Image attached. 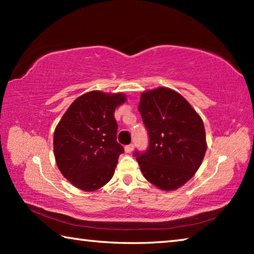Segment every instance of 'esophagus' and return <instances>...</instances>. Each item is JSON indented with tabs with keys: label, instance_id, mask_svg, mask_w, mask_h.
Returning <instances> with one entry per match:
<instances>
[{
	"label": "esophagus",
	"instance_id": "34e87169",
	"mask_svg": "<svg viewBox=\"0 0 254 254\" xmlns=\"http://www.w3.org/2000/svg\"><path fill=\"white\" fill-rule=\"evenodd\" d=\"M133 148H134V145L133 144H127V145H126V148L124 149H126L127 153H131L133 151Z\"/></svg>",
	"mask_w": 254,
	"mask_h": 254
}]
</instances>
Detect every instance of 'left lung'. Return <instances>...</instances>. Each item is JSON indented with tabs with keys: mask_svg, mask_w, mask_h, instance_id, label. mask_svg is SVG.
<instances>
[{
	"mask_svg": "<svg viewBox=\"0 0 254 254\" xmlns=\"http://www.w3.org/2000/svg\"><path fill=\"white\" fill-rule=\"evenodd\" d=\"M139 110L149 133V148L134 152L144 178L161 190L184 186L201 165L207 143L203 120L174 89L143 92Z\"/></svg>",
	"mask_w": 254,
	"mask_h": 254,
	"instance_id": "8db88e82",
	"label": "left lung"
}]
</instances>
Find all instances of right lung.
Masks as SVG:
<instances>
[{
	"label": "right lung",
	"instance_id": "right-lung-1",
	"mask_svg": "<svg viewBox=\"0 0 254 254\" xmlns=\"http://www.w3.org/2000/svg\"><path fill=\"white\" fill-rule=\"evenodd\" d=\"M127 101L123 93L92 91L77 97L60 119L54 133L58 169L76 188L100 189L113 177L119 156L114 112Z\"/></svg>",
	"mask_w": 254,
	"mask_h": 254
}]
</instances>
